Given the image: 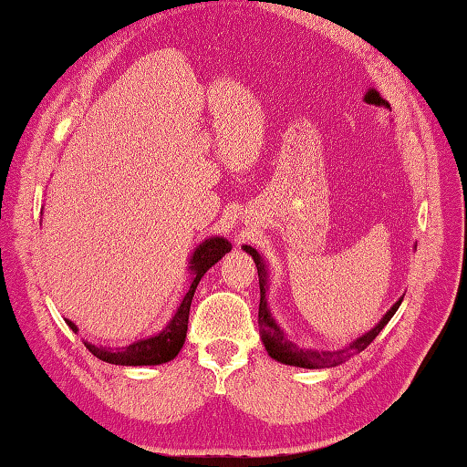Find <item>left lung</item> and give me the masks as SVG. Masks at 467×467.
<instances>
[{
  "label": "left lung",
  "mask_w": 467,
  "mask_h": 467,
  "mask_svg": "<svg viewBox=\"0 0 467 467\" xmlns=\"http://www.w3.org/2000/svg\"><path fill=\"white\" fill-rule=\"evenodd\" d=\"M242 248L250 254L256 262L258 268V278H260V309H258V323H260V337L264 348H266L268 356L272 359H276L280 364H288V366H296V368H331L337 366L341 362H346L349 356L359 354L364 351L370 343L376 339L378 333L384 329V325L392 319V315L399 311V306L402 303V296L397 303L390 306V311L386 313L374 329L364 333L362 337H358L356 341H351L348 348L337 349V351H317V349H303L296 348L293 341H288L285 337V331L278 327V323L272 319L270 309H268V301H266V290H268V270L266 264H264L260 254L252 248V245H242Z\"/></svg>",
  "instance_id": "8db88e82"
}]
</instances>
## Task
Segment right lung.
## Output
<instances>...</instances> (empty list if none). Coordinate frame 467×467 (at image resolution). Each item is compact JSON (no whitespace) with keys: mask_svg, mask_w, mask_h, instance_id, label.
<instances>
[{"mask_svg":"<svg viewBox=\"0 0 467 467\" xmlns=\"http://www.w3.org/2000/svg\"><path fill=\"white\" fill-rule=\"evenodd\" d=\"M230 250H232V244L227 242L225 237H209V240L197 245L189 262L191 286L187 290V295L182 296L177 313H174L169 325H166L161 333H156L152 337L134 341L130 343V346L119 348V349L93 346L89 341H85V348L89 349L95 358L116 366H158V364L171 362V359L179 356L184 337H187L189 309H191V301H192V295H195L199 280L203 278L205 272L213 266V264L222 260ZM67 325L77 333V325L73 321L67 319Z\"/></svg>","mask_w":467,"mask_h":467,"instance_id":"add662e5","label":"right lung"}]
</instances>
